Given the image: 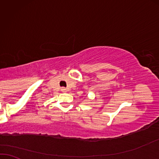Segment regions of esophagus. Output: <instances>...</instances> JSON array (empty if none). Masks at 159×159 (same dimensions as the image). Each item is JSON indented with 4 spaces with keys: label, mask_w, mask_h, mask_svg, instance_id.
<instances>
[{
    "label": "esophagus",
    "mask_w": 159,
    "mask_h": 159,
    "mask_svg": "<svg viewBox=\"0 0 159 159\" xmlns=\"http://www.w3.org/2000/svg\"><path fill=\"white\" fill-rule=\"evenodd\" d=\"M61 91H62V92H66V89H65V87H62V88H61Z\"/></svg>",
    "instance_id": "esophagus-1"
}]
</instances>
